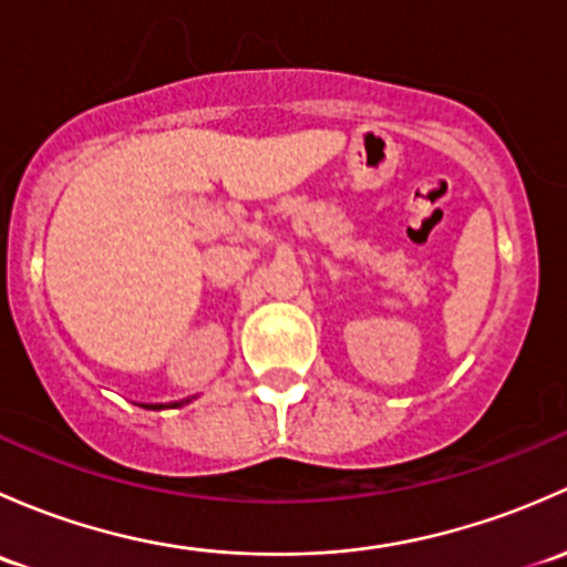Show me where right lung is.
<instances>
[{
    "label": "right lung",
    "instance_id": "right-lung-1",
    "mask_svg": "<svg viewBox=\"0 0 567 567\" xmlns=\"http://www.w3.org/2000/svg\"><path fill=\"white\" fill-rule=\"evenodd\" d=\"M161 406H163V404H150L147 410H161ZM174 406H179V404H174Z\"/></svg>",
    "mask_w": 567,
    "mask_h": 567
}]
</instances>
